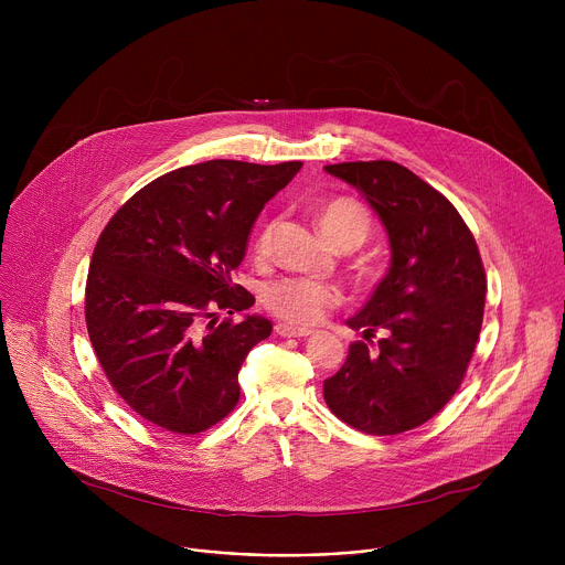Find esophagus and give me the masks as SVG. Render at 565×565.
Wrapping results in <instances>:
<instances>
[{
  "mask_svg": "<svg viewBox=\"0 0 565 565\" xmlns=\"http://www.w3.org/2000/svg\"><path fill=\"white\" fill-rule=\"evenodd\" d=\"M275 333L279 335V338H308L312 331H308V329H297V327H290V324H279L275 327Z\"/></svg>",
  "mask_w": 565,
  "mask_h": 565,
  "instance_id": "1",
  "label": "esophagus"
}]
</instances>
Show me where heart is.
<instances>
[{"instance_id": "b5f03b06", "label": "heart", "mask_w": 565, "mask_h": 565, "mask_svg": "<svg viewBox=\"0 0 565 565\" xmlns=\"http://www.w3.org/2000/svg\"><path fill=\"white\" fill-rule=\"evenodd\" d=\"M319 223L333 244L355 241L360 246L369 236L371 214L366 205L353 196H338L321 205ZM273 223H264L255 236V255L259 259L268 257L273 246ZM266 308L279 319L295 327H312L327 317L329 310L342 303V292L324 281L306 277H284L266 286L264 290Z\"/></svg>"}]
</instances>
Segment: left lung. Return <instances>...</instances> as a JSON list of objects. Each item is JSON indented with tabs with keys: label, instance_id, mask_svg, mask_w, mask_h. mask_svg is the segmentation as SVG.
Wrapping results in <instances>:
<instances>
[{
	"label": "left lung",
	"instance_id": "obj_1",
	"mask_svg": "<svg viewBox=\"0 0 565 565\" xmlns=\"http://www.w3.org/2000/svg\"><path fill=\"white\" fill-rule=\"evenodd\" d=\"M327 172L358 188L391 241V268L349 319L364 340L324 382L329 409L371 436L431 420L471 362L488 277L476 238L445 194L393 160H355ZM380 332L383 338L373 343Z\"/></svg>",
	"mask_w": 565,
	"mask_h": 565
}]
</instances>
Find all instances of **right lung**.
I'll return each mask as SVG.
<instances>
[{
    "label": "right lung",
    "instance_id": "1",
    "mask_svg": "<svg viewBox=\"0 0 565 565\" xmlns=\"http://www.w3.org/2000/svg\"><path fill=\"white\" fill-rule=\"evenodd\" d=\"M299 168L188 166L138 190L100 232L85 288L89 340L111 388L153 427L192 436L236 407L238 369L273 324L230 317L255 303L232 275L257 214Z\"/></svg>",
    "mask_w": 565,
    "mask_h": 565
}]
</instances>
